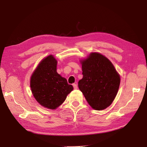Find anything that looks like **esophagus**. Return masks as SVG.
I'll return each instance as SVG.
<instances>
[{
    "label": "esophagus",
    "instance_id": "obj_1",
    "mask_svg": "<svg viewBox=\"0 0 147 147\" xmlns=\"http://www.w3.org/2000/svg\"><path fill=\"white\" fill-rule=\"evenodd\" d=\"M73 86L74 89H78V85H77L76 84H73Z\"/></svg>",
    "mask_w": 147,
    "mask_h": 147
}]
</instances>
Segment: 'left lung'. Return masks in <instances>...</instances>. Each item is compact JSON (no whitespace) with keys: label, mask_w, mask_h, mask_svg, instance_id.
<instances>
[{"label":"left lung","mask_w":147,"mask_h":147,"mask_svg":"<svg viewBox=\"0 0 147 147\" xmlns=\"http://www.w3.org/2000/svg\"><path fill=\"white\" fill-rule=\"evenodd\" d=\"M81 64L83 76L78 83L79 89L92 108L105 109L117 95L120 75L111 62L99 53H91Z\"/></svg>","instance_id":"1"}]
</instances>
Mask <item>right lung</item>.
<instances>
[{
  "mask_svg": "<svg viewBox=\"0 0 147 147\" xmlns=\"http://www.w3.org/2000/svg\"><path fill=\"white\" fill-rule=\"evenodd\" d=\"M57 61L52 55L44 58L31 76L30 88L36 101L48 109H56L73 90L57 71Z\"/></svg>",
  "mask_w": 147,
  "mask_h": 147,
  "instance_id": "obj_1",
  "label": "right lung"
}]
</instances>
